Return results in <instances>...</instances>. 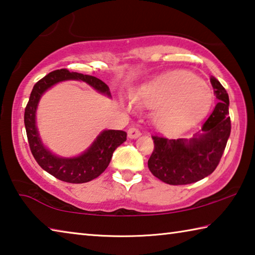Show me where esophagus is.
Returning a JSON list of instances; mask_svg holds the SVG:
<instances>
[{
	"label": "esophagus",
	"instance_id": "esophagus-1",
	"mask_svg": "<svg viewBox=\"0 0 255 255\" xmlns=\"http://www.w3.org/2000/svg\"><path fill=\"white\" fill-rule=\"evenodd\" d=\"M140 136V131L138 130L136 127H130L128 129V137L131 138V139H135Z\"/></svg>",
	"mask_w": 255,
	"mask_h": 255
}]
</instances>
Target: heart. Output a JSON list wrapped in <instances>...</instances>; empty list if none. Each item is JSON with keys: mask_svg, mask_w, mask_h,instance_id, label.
I'll list each match as a JSON object with an SVG mask.
<instances>
[{"mask_svg": "<svg viewBox=\"0 0 255 255\" xmlns=\"http://www.w3.org/2000/svg\"><path fill=\"white\" fill-rule=\"evenodd\" d=\"M137 106L154 109L152 120L163 131H175L190 126L210 109L213 90L199 77L187 71H174L144 84L133 94ZM126 106L132 109V102Z\"/></svg>", "mask_w": 255, "mask_h": 255, "instance_id": "obj_1", "label": "heart"}]
</instances>
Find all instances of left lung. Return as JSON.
<instances>
[{"mask_svg": "<svg viewBox=\"0 0 255 255\" xmlns=\"http://www.w3.org/2000/svg\"><path fill=\"white\" fill-rule=\"evenodd\" d=\"M210 82L218 102L202 125L201 135L190 140L152 136L154 150L148 159V169L167 184H189L206 178L215 171L223 156L231 135L230 99L217 79L211 76Z\"/></svg>", "mask_w": 255, "mask_h": 255, "instance_id": "left-lung-1", "label": "left lung"}]
</instances>
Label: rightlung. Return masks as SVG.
Returning a JSON list of instances; mask_svg holds the SVG:
<instances>
[{
  "label": "right lung",
  "instance_id": "add662e5",
  "mask_svg": "<svg viewBox=\"0 0 255 255\" xmlns=\"http://www.w3.org/2000/svg\"><path fill=\"white\" fill-rule=\"evenodd\" d=\"M64 80L83 81L100 93L111 97L109 86L91 75L70 72L66 68L50 72L34 84L24 109V126L30 150L37 163L56 179L68 183H85L98 178L109 165L112 154L126 140L127 133L123 130H103L93 144L77 157L64 158L51 154L42 145L36 127V110L42 93L54 84Z\"/></svg>",
  "mask_w": 255,
  "mask_h": 255
}]
</instances>
